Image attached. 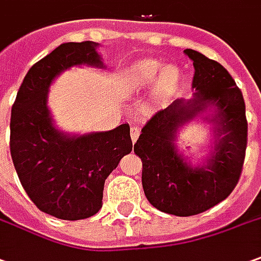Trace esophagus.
<instances>
[{
  "label": "esophagus",
  "mask_w": 261,
  "mask_h": 261,
  "mask_svg": "<svg viewBox=\"0 0 261 261\" xmlns=\"http://www.w3.org/2000/svg\"><path fill=\"white\" fill-rule=\"evenodd\" d=\"M130 134H131V141H133V143H136V141H137L138 136H140V128H138V127H136V125H134V127H131Z\"/></svg>",
  "instance_id": "1"
}]
</instances>
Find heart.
I'll list each match as a JSON object with an SVG mask.
<instances>
[{
    "label": "heart",
    "instance_id": "heart-1",
    "mask_svg": "<svg viewBox=\"0 0 261 261\" xmlns=\"http://www.w3.org/2000/svg\"><path fill=\"white\" fill-rule=\"evenodd\" d=\"M155 81V97L167 100L180 87L181 72L174 65L164 68V64L157 60H144L134 64L127 75V83L133 91L147 90Z\"/></svg>",
    "mask_w": 261,
    "mask_h": 261
}]
</instances>
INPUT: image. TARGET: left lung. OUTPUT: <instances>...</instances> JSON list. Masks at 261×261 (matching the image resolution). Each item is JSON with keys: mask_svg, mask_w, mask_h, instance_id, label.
I'll use <instances>...</instances> for the list:
<instances>
[{"mask_svg": "<svg viewBox=\"0 0 261 261\" xmlns=\"http://www.w3.org/2000/svg\"><path fill=\"white\" fill-rule=\"evenodd\" d=\"M196 88L189 102L174 101L154 114L141 128L134 153L141 159V182L147 200L160 212L189 217L212 208L230 196L240 180L246 148L247 118L242 90L228 71L194 49ZM208 107H216L218 140L207 166L190 168L172 141L176 128Z\"/></svg>", "mask_w": 261, "mask_h": 261, "instance_id": "obj_1", "label": "left lung"}]
</instances>
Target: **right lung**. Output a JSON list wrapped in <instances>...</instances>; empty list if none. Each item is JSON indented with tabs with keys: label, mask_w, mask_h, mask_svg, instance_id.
I'll return each mask as SVG.
<instances>
[{
	"label": "right lung",
	"mask_w": 261,
	"mask_h": 261,
	"mask_svg": "<svg viewBox=\"0 0 261 261\" xmlns=\"http://www.w3.org/2000/svg\"><path fill=\"white\" fill-rule=\"evenodd\" d=\"M91 41L65 42L27 72L11 108L10 151L24 190L41 212L83 220L102 205L104 182L133 150L130 125L68 137L53 127L47 107L51 81L79 64L102 67Z\"/></svg>",
	"instance_id": "right-lung-1"
}]
</instances>
